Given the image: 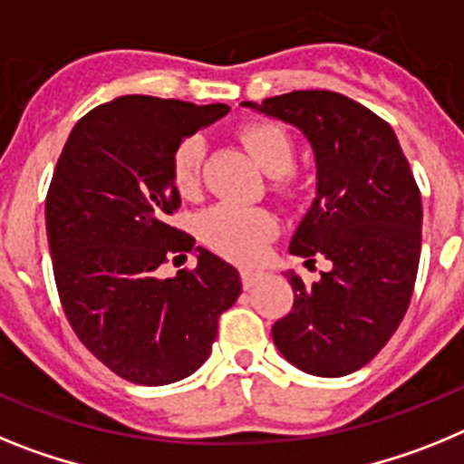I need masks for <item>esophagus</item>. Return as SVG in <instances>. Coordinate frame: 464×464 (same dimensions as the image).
<instances>
[{
	"label": "esophagus",
	"instance_id": "34e87169",
	"mask_svg": "<svg viewBox=\"0 0 464 464\" xmlns=\"http://www.w3.org/2000/svg\"><path fill=\"white\" fill-rule=\"evenodd\" d=\"M261 273L256 271H249V268H245V271H240V282H243V289H252L259 282Z\"/></svg>",
	"mask_w": 464,
	"mask_h": 464
}]
</instances>
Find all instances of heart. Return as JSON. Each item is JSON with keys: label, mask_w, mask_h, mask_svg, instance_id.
Segmentation results:
<instances>
[{"label": "heart", "mask_w": 464, "mask_h": 464, "mask_svg": "<svg viewBox=\"0 0 464 464\" xmlns=\"http://www.w3.org/2000/svg\"><path fill=\"white\" fill-rule=\"evenodd\" d=\"M252 159L271 175L273 191L277 196H294L299 188V177L294 175L296 144L287 128L277 121H249L237 130ZM205 142L200 135H187L175 144L170 154V182L179 196H193L200 187ZM203 243L240 264H255L264 256L266 247L277 233V219L264 208L219 203L205 209L198 219Z\"/></svg>", "instance_id": "1"}]
</instances>
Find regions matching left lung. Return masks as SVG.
Masks as SVG:
<instances>
[{
  "label": "left lung",
  "mask_w": 464,
  "mask_h": 464,
  "mask_svg": "<svg viewBox=\"0 0 464 464\" xmlns=\"http://www.w3.org/2000/svg\"><path fill=\"white\" fill-rule=\"evenodd\" d=\"M301 128L315 149L317 198L289 252L332 271L287 277L294 305L271 334L285 360L313 376L372 362L404 320L422 240L420 188L388 121L334 91H292L256 107Z\"/></svg>",
  "instance_id": "obj_1"
}]
</instances>
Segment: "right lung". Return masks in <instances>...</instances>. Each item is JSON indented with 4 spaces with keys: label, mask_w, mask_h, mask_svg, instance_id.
Instances as JSON below:
<instances>
[{
    "label": "right lung",
    "mask_w": 464,
    "mask_h": 464,
    "mask_svg": "<svg viewBox=\"0 0 464 464\" xmlns=\"http://www.w3.org/2000/svg\"><path fill=\"white\" fill-rule=\"evenodd\" d=\"M227 111L151 95L100 104L76 121L48 187V247L64 315L107 369L137 385L196 372L243 289L236 268L203 247L196 268L159 277L170 256L193 247L168 224L179 209L172 149Z\"/></svg>",
    "instance_id": "1"
}]
</instances>
